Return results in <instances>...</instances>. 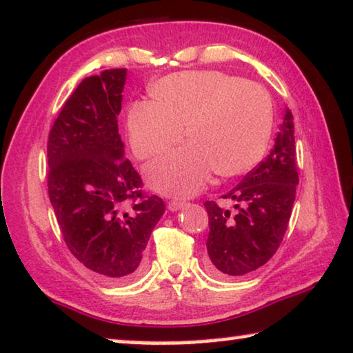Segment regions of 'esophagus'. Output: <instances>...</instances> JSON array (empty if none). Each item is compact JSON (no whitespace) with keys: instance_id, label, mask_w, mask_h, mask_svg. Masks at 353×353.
<instances>
[{"instance_id":"34e87169","label":"esophagus","mask_w":353,"mask_h":353,"mask_svg":"<svg viewBox=\"0 0 353 353\" xmlns=\"http://www.w3.org/2000/svg\"><path fill=\"white\" fill-rule=\"evenodd\" d=\"M183 206H187V203L185 201H181V199H172V201H170L168 203V209L170 210H172V212H174V210H179V209H182Z\"/></svg>"}]
</instances>
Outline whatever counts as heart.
<instances>
[{
	"instance_id": "1",
	"label": "heart",
	"mask_w": 353,
	"mask_h": 353,
	"mask_svg": "<svg viewBox=\"0 0 353 353\" xmlns=\"http://www.w3.org/2000/svg\"><path fill=\"white\" fill-rule=\"evenodd\" d=\"M155 101L128 109L130 144L149 160L192 141L145 168L150 187L166 194L198 193L215 171L233 177L252 170L265 155L272 131V101L260 83L220 71H185L152 87Z\"/></svg>"
}]
</instances>
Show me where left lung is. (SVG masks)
Returning a JSON list of instances; mask_svg holds the SVG:
<instances>
[{
    "label": "left lung",
    "mask_w": 353,
    "mask_h": 353,
    "mask_svg": "<svg viewBox=\"0 0 353 353\" xmlns=\"http://www.w3.org/2000/svg\"><path fill=\"white\" fill-rule=\"evenodd\" d=\"M296 185L294 125L287 109L270 155L222 196L233 201L234 209L204 203L209 215L206 266L210 274L244 276L272 259L290 222Z\"/></svg>",
    "instance_id": "left-lung-1"
}]
</instances>
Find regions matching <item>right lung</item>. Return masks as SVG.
<instances>
[{"mask_svg": "<svg viewBox=\"0 0 353 353\" xmlns=\"http://www.w3.org/2000/svg\"><path fill=\"white\" fill-rule=\"evenodd\" d=\"M125 68L83 79L55 119L47 141V188L68 249L104 281L125 282L143 255L165 203L143 179L119 134Z\"/></svg>", "mask_w": 353, "mask_h": 353, "instance_id": "1", "label": "right lung"}]
</instances>
